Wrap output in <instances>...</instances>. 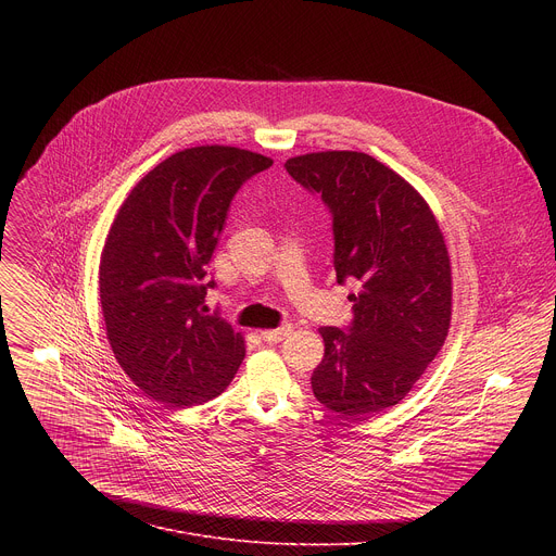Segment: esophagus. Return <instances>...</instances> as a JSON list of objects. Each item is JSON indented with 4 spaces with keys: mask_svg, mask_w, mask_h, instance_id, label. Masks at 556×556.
I'll use <instances>...</instances> for the list:
<instances>
[{
    "mask_svg": "<svg viewBox=\"0 0 556 556\" xmlns=\"http://www.w3.org/2000/svg\"><path fill=\"white\" fill-rule=\"evenodd\" d=\"M290 332H292L290 326H281V328H275V330H264V332H262V339L268 341V343H279V341H283Z\"/></svg>",
    "mask_w": 556,
    "mask_h": 556,
    "instance_id": "esophagus-1",
    "label": "esophagus"
}]
</instances>
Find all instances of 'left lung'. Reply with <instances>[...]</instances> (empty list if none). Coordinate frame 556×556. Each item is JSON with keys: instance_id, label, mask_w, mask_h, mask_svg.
<instances>
[{"instance_id": "1", "label": "left lung", "mask_w": 556, "mask_h": 556, "mask_svg": "<svg viewBox=\"0 0 556 556\" xmlns=\"http://www.w3.org/2000/svg\"><path fill=\"white\" fill-rule=\"evenodd\" d=\"M286 172L332 213L339 283H358L348 330L321 328L314 399L361 420L399 405L442 350L451 326V260L425 198L361 151L290 157Z\"/></svg>"}]
</instances>
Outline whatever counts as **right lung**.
Instances as JSON below:
<instances>
[{"label": "right lung", "instance_id": "right-lung-1", "mask_svg": "<svg viewBox=\"0 0 556 556\" xmlns=\"http://www.w3.org/2000/svg\"><path fill=\"white\" fill-rule=\"evenodd\" d=\"M270 157L204 144L153 167L125 198L99 266L112 352L149 399L187 409L219 395L247 348L204 296L230 200Z\"/></svg>", "mask_w": 556, "mask_h": 556}]
</instances>
